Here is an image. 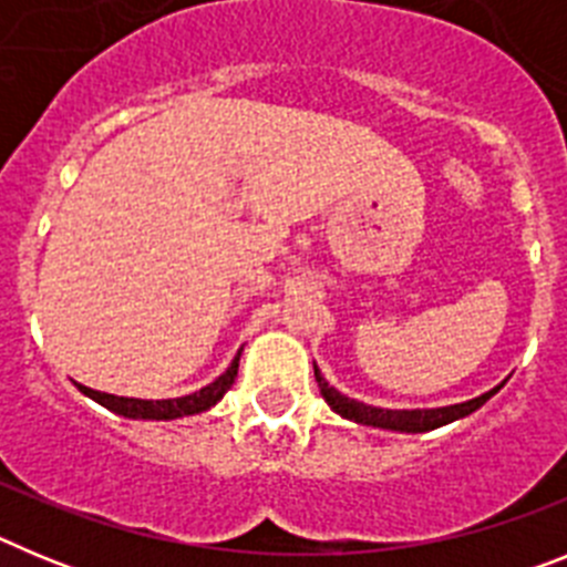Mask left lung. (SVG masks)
Returning <instances> with one entry per match:
<instances>
[{"instance_id":"8db88e82","label":"left lung","mask_w":567,"mask_h":567,"mask_svg":"<svg viewBox=\"0 0 567 567\" xmlns=\"http://www.w3.org/2000/svg\"><path fill=\"white\" fill-rule=\"evenodd\" d=\"M315 380H318V389L323 394V400L329 403L334 414H340L343 420H354L360 425H372V429H389V432H405V434H420L432 432L445 423H454L460 417H468L471 412H477L485 400H491L494 394L503 389V383L494 385L491 392L480 394L474 400H465V403L454 405H440V409H380V405H365L360 400L346 398L340 394L334 385L327 383V378L320 374V369L315 365Z\"/></svg>"}]
</instances>
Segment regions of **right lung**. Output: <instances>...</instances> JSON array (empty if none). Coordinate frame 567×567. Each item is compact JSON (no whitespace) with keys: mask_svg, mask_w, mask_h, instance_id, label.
Masks as SVG:
<instances>
[{"mask_svg":"<svg viewBox=\"0 0 567 567\" xmlns=\"http://www.w3.org/2000/svg\"><path fill=\"white\" fill-rule=\"evenodd\" d=\"M238 360L240 352L235 354V360L229 363L227 372L221 378H215L213 383L198 389L193 394H184V398L173 400H138V398H115V394L96 392V389H87V385L76 383L79 392L87 394L90 400H96L99 405L110 409L113 414H122L130 420H175V417H189V414H202L207 409H213L224 394L229 392V385L238 378Z\"/></svg>","mask_w":567,"mask_h":567,"instance_id":"obj_1","label":"right lung"}]
</instances>
